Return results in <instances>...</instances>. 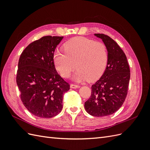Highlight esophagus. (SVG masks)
<instances>
[{"label": "esophagus", "mask_w": 150, "mask_h": 150, "mask_svg": "<svg viewBox=\"0 0 150 150\" xmlns=\"http://www.w3.org/2000/svg\"><path fill=\"white\" fill-rule=\"evenodd\" d=\"M70 87L72 89H76V88H79L80 86L79 85H77V84H71Z\"/></svg>", "instance_id": "34e87169"}]
</instances>
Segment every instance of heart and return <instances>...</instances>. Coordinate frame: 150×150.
<instances>
[{"mask_svg": "<svg viewBox=\"0 0 150 150\" xmlns=\"http://www.w3.org/2000/svg\"><path fill=\"white\" fill-rule=\"evenodd\" d=\"M63 48L64 52L56 51L53 54L54 66L63 78H69L77 67L78 71L74 76V80L93 81L105 71L108 52L104 44L76 38L66 42Z\"/></svg>", "mask_w": 150, "mask_h": 150, "instance_id": "1", "label": "heart"}]
</instances>
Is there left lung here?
I'll list each match as a JSON object with an SVG mask.
<instances>
[{"label":"left lung","instance_id":"left-lung-1","mask_svg":"<svg viewBox=\"0 0 150 150\" xmlns=\"http://www.w3.org/2000/svg\"><path fill=\"white\" fill-rule=\"evenodd\" d=\"M102 39L108 52L103 74L91 86V94L84 103L86 111L97 117L113 114L121 107L128 93L130 70L123 51L114 40L103 34H94Z\"/></svg>","mask_w":150,"mask_h":150}]
</instances>
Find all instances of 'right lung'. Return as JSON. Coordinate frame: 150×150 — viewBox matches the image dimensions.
<instances>
[{"mask_svg":"<svg viewBox=\"0 0 150 150\" xmlns=\"http://www.w3.org/2000/svg\"><path fill=\"white\" fill-rule=\"evenodd\" d=\"M63 39L44 36L30 43L20 56L16 82L24 106L35 116L51 118L62 108L63 95L70 86L59 74L53 54Z\"/></svg>","mask_w":150,"mask_h":150,"instance_id":"1","label":"right lung"}]
</instances>
